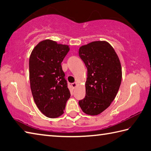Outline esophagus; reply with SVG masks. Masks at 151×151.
I'll return each mask as SVG.
<instances>
[{
	"mask_svg": "<svg viewBox=\"0 0 151 151\" xmlns=\"http://www.w3.org/2000/svg\"><path fill=\"white\" fill-rule=\"evenodd\" d=\"M76 86H77V82H74V83L72 84V87L74 88V89H75V88Z\"/></svg>",
	"mask_w": 151,
	"mask_h": 151,
	"instance_id": "34e87169",
	"label": "esophagus"
}]
</instances>
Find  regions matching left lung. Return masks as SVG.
<instances>
[{"label":"left lung","mask_w":151,"mask_h":151,"mask_svg":"<svg viewBox=\"0 0 151 151\" xmlns=\"http://www.w3.org/2000/svg\"><path fill=\"white\" fill-rule=\"evenodd\" d=\"M78 54L87 68L86 96L78 104L84 113L99 114L110 106L122 81V67L107 41H93L80 47Z\"/></svg>","instance_id":"left-lung-1"}]
</instances>
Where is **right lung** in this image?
Wrapping results in <instances>:
<instances>
[{
  "mask_svg": "<svg viewBox=\"0 0 151 151\" xmlns=\"http://www.w3.org/2000/svg\"><path fill=\"white\" fill-rule=\"evenodd\" d=\"M69 50L66 44L46 39L35 47L29 58V81L34 101L41 113L51 119L63 114L70 96L61 65Z\"/></svg>",
  "mask_w": 151,
  "mask_h": 151,
  "instance_id": "right-lung-1",
  "label": "right lung"
}]
</instances>
